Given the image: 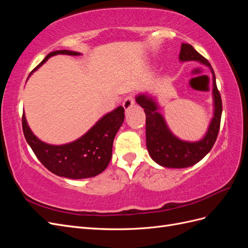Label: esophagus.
I'll use <instances>...</instances> for the list:
<instances>
[{
	"label": "esophagus",
	"instance_id": "1",
	"mask_svg": "<svg viewBox=\"0 0 248 248\" xmlns=\"http://www.w3.org/2000/svg\"><path fill=\"white\" fill-rule=\"evenodd\" d=\"M132 107H134V98L132 96H128L126 97L124 102H123V108L125 109V111H128Z\"/></svg>",
	"mask_w": 248,
	"mask_h": 248
}]
</instances>
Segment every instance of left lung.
Here are the masks:
<instances>
[{
    "label": "left lung",
    "mask_w": 248,
    "mask_h": 248,
    "mask_svg": "<svg viewBox=\"0 0 248 248\" xmlns=\"http://www.w3.org/2000/svg\"><path fill=\"white\" fill-rule=\"evenodd\" d=\"M179 59L181 62L198 61L208 66L212 72L214 116L204 138L198 141H186L178 139L169 129L161 114L157 111L158 106L152 97L148 94H140L136 98L146 114V140L149 154L159 166L170 169L191 167L210 152L218 136L222 112L221 97L216 86L214 71L208 60L187 43H182Z\"/></svg>",
    "instance_id": "1"
}]
</instances>
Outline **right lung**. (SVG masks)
<instances>
[{
	"label": "right lung",
	"instance_id": "obj_1",
	"mask_svg": "<svg viewBox=\"0 0 248 248\" xmlns=\"http://www.w3.org/2000/svg\"><path fill=\"white\" fill-rule=\"evenodd\" d=\"M56 55L79 56L80 52L66 49L51 51L34 70ZM124 117L123 107H119L104 115L81 138L61 146L46 144L34 136L27 123L25 114H22L21 122L28 144L44 167L60 177L85 179L99 175L108 166L112 142L123 124Z\"/></svg>",
	"mask_w": 248,
	"mask_h": 248
}]
</instances>
